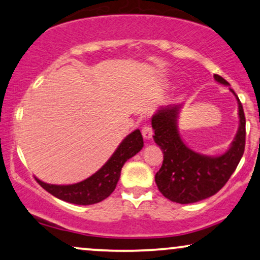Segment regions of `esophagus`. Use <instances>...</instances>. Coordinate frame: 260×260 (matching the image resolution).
<instances>
[{
	"instance_id": "obj_1",
	"label": "esophagus",
	"mask_w": 260,
	"mask_h": 260,
	"mask_svg": "<svg viewBox=\"0 0 260 260\" xmlns=\"http://www.w3.org/2000/svg\"><path fill=\"white\" fill-rule=\"evenodd\" d=\"M141 133H143V137L145 138L146 140L151 139V138H152V136H153L152 128H151L149 124H145V126L143 127V129H141Z\"/></svg>"
}]
</instances>
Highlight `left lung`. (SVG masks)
I'll use <instances>...</instances> for the list:
<instances>
[{
	"mask_svg": "<svg viewBox=\"0 0 260 260\" xmlns=\"http://www.w3.org/2000/svg\"><path fill=\"white\" fill-rule=\"evenodd\" d=\"M219 84L229 85L221 75H213ZM239 104V129L229 150L221 156L200 154L183 143L177 129L181 106L160 108L152 116L153 140L164 154L163 164L154 176L159 192L167 199L179 204H190L206 199L225 185L245 151L246 119Z\"/></svg>",
	"mask_w": 260,
	"mask_h": 260,
	"instance_id": "1",
	"label": "left lung"
}]
</instances>
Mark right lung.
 <instances>
[{
  "instance_id": "obj_1",
  "label": "right lung",
  "mask_w": 260,
  "mask_h": 260,
  "mask_svg": "<svg viewBox=\"0 0 260 260\" xmlns=\"http://www.w3.org/2000/svg\"><path fill=\"white\" fill-rule=\"evenodd\" d=\"M143 146V136L139 129H136L124 138L108 162L97 173L84 181L74 185H50L41 181L37 177L36 180L47 192L64 202L77 205H91L100 203L114 192L123 164L127 159L132 158L134 154L139 152Z\"/></svg>"
}]
</instances>
